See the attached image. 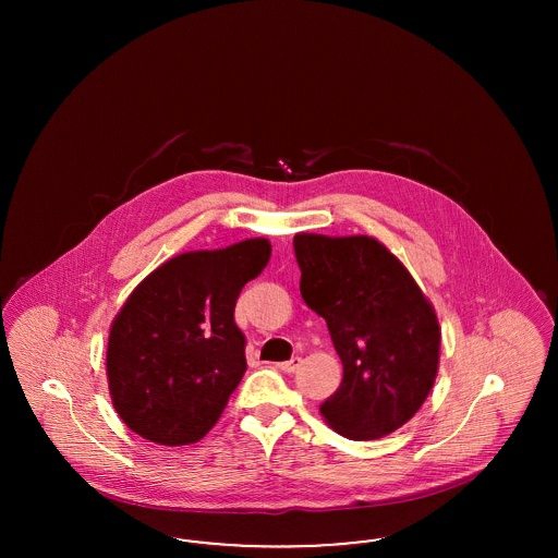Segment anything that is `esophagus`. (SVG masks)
<instances>
[{"mask_svg":"<svg viewBox=\"0 0 558 558\" xmlns=\"http://www.w3.org/2000/svg\"><path fill=\"white\" fill-rule=\"evenodd\" d=\"M301 364H303L301 357H292L289 362H282L278 368L282 372H287V374H292V372H296L301 368Z\"/></svg>","mask_w":558,"mask_h":558,"instance_id":"obj_1","label":"esophagus"}]
</instances>
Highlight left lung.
<instances>
[{"mask_svg": "<svg viewBox=\"0 0 558 558\" xmlns=\"http://www.w3.org/2000/svg\"><path fill=\"white\" fill-rule=\"evenodd\" d=\"M301 296L326 319L343 380L319 414L353 441L380 439L425 403L439 371L437 314L398 257L372 236L294 240Z\"/></svg>", "mask_w": 558, "mask_h": 558, "instance_id": "left-lung-1", "label": "left lung"}]
</instances>
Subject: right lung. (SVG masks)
<instances>
[{"label": "right lung", "instance_id": "right-lung-1", "mask_svg": "<svg viewBox=\"0 0 558 558\" xmlns=\"http://www.w3.org/2000/svg\"><path fill=\"white\" fill-rule=\"evenodd\" d=\"M269 255L267 239L190 251L133 289L110 324L107 347L110 399L133 433L187 446L219 421L246 371L234 307Z\"/></svg>", "mask_w": 558, "mask_h": 558}]
</instances>
